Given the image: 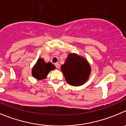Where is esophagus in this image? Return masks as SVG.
<instances>
[{
	"label": "esophagus",
	"mask_w": 126,
	"mask_h": 126,
	"mask_svg": "<svg viewBox=\"0 0 126 126\" xmlns=\"http://www.w3.org/2000/svg\"><path fill=\"white\" fill-rule=\"evenodd\" d=\"M55 66H56V68L59 69L60 68V64H59V63H56V64H55Z\"/></svg>",
	"instance_id": "1"
}]
</instances>
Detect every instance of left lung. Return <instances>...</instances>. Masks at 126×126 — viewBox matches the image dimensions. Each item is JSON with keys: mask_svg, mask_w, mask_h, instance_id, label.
<instances>
[{"mask_svg": "<svg viewBox=\"0 0 126 126\" xmlns=\"http://www.w3.org/2000/svg\"><path fill=\"white\" fill-rule=\"evenodd\" d=\"M61 69L66 82L75 87L84 84L91 73V67L87 59L77 53L68 54Z\"/></svg>", "mask_w": 126, "mask_h": 126, "instance_id": "8db88e82", "label": "left lung"}]
</instances>
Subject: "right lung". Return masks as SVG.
<instances>
[{"label": "right lung", "instance_id": "right-lung-1", "mask_svg": "<svg viewBox=\"0 0 126 126\" xmlns=\"http://www.w3.org/2000/svg\"><path fill=\"white\" fill-rule=\"evenodd\" d=\"M55 66L51 62L46 63L43 58H39L32 69V75L36 80L45 79L49 71L55 70Z\"/></svg>", "mask_w": 126, "mask_h": 126}]
</instances>
